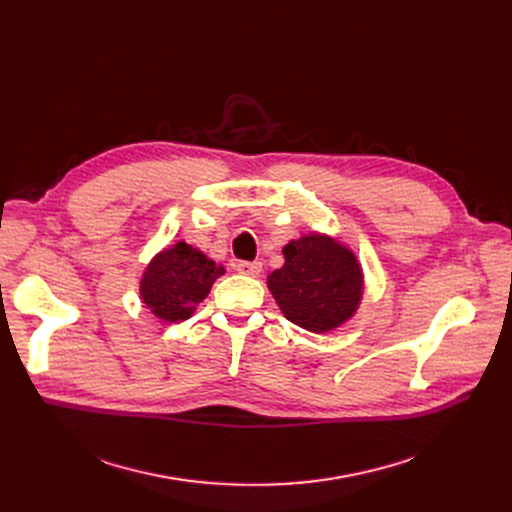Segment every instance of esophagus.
Here are the masks:
<instances>
[{"instance_id": "obj_1", "label": "esophagus", "mask_w": 512, "mask_h": 512, "mask_svg": "<svg viewBox=\"0 0 512 512\" xmlns=\"http://www.w3.org/2000/svg\"><path fill=\"white\" fill-rule=\"evenodd\" d=\"M236 270H238V274H245V276H259L261 274V270H263V265H261V261H238L236 263Z\"/></svg>"}]
</instances>
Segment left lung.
Here are the masks:
<instances>
[{
  "instance_id": "1",
  "label": "left lung",
  "mask_w": 512,
  "mask_h": 512,
  "mask_svg": "<svg viewBox=\"0 0 512 512\" xmlns=\"http://www.w3.org/2000/svg\"><path fill=\"white\" fill-rule=\"evenodd\" d=\"M284 265L267 276L284 317L324 334L351 319L363 297V272L355 253L332 236L311 232L282 249Z\"/></svg>"
}]
</instances>
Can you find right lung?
<instances>
[{
    "mask_svg": "<svg viewBox=\"0 0 512 512\" xmlns=\"http://www.w3.org/2000/svg\"><path fill=\"white\" fill-rule=\"evenodd\" d=\"M224 272L222 265L180 240L147 265L141 278V299L155 317L174 324L195 313Z\"/></svg>",
    "mask_w": 512,
    "mask_h": 512,
    "instance_id": "obj_1",
    "label": "right lung"
}]
</instances>
